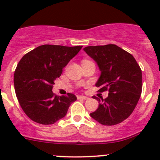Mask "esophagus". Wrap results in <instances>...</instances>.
Wrapping results in <instances>:
<instances>
[{"label":"esophagus","instance_id":"1","mask_svg":"<svg viewBox=\"0 0 160 160\" xmlns=\"http://www.w3.org/2000/svg\"><path fill=\"white\" fill-rule=\"evenodd\" d=\"M77 98L78 99H82V100H87L88 99V97L83 96V95H80V96H77Z\"/></svg>","mask_w":160,"mask_h":160}]
</instances>
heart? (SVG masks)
Here are the masks:
<instances>
[{
	"mask_svg": "<svg viewBox=\"0 0 160 160\" xmlns=\"http://www.w3.org/2000/svg\"><path fill=\"white\" fill-rule=\"evenodd\" d=\"M83 61H87V60H86V59H85V60H83Z\"/></svg>",
	"mask_w": 160,
	"mask_h": 160,
	"instance_id": "1",
	"label": "heart"
}]
</instances>
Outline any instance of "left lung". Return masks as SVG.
<instances>
[{"label": "left lung", "instance_id": "8db88e82", "mask_svg": "<svg viewBox=\"0 0 160 160\" xmlns=\"http://www.w3.org/2000/svg\"><path fill=\"white\" fill-rule=\"evenodd\" d=\"M94 59L101 73L96 87L99 92L108 90L105 99L93 96L99 103L90 113L104 125H114L128 118L139 100L142 88V70L132 54L114 44L88 46L83 49Z\"/></svg>", "mask_w": 160, "mask_h": 160}]
</instances>
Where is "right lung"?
I'll return each instance as SVG.
<instances>
[{"instance_id": "1", "label": "right lung", "mask_w": 160, "mask_h": 160, "mask_svg": "<svg viewBox=\"0 0 160 160\" xmlns=\"http://www.w3.org/2000/svg\"><path fill=\"white\" fill-rule=\"evenodd\" d=\"M82 47L42 45L19 61L14 74V90L22 110L31 120L52 125L65 117L77 97L70 93L57 96L52 90L62 69Z\"/></svg>"}]
</instances>
